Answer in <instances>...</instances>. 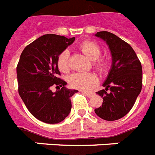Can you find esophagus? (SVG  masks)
Returning <instances> with one entry per match:
<instances>
[{
	"instance_id": "esophagus-1",
	"label": "esophagus",
	"mask_w": 155,
	"mask_h": 155,
	"mask_svg": "<svg viewBox=\"0 0 155 155\" xmlns=\"http://www.w3.org/2000/svg\"><path fill=\"white\" fill-rule=\"evenodd\" d=\"M82 93L84 94L85 96H88V98L92 97V96H93L94 95H95V93H94V92H82Z\"/></svg>"
}]
</instances>
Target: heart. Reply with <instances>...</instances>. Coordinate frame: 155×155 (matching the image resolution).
Returning a JSON list of instances; mask_svg holds the SVG:
<instances>
[{"mask_svg": "<svg viewBox=\"0 0 155 155\" xmlns=\"http://www.w3.org/2000/svg\"><path fill=\"white\" fill-rule=\"evenodd\" d=\"M79 49L92 61H94V67L100 72L107 70L109 60L106 58H100L101 48L96 42L85 40L79 45ZM57 66L59 71L67 73L70 71V52L65 49L58 55ZM69 84L72 88L80 90H88L90 87L96 85L98 83V78L92 73L77 72L69 77Z\"/></svg>", "mask_w": 155, "mask_h": 155, "instance_id": "heart-1", "label": "heart"}]
</instances>
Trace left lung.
<instances>
[{
	"label": "left lung",
	"mask_w": 155,
	"mask_h": 155,
	"mask_svg": "<svg viewBox=\"0 0 155 155\" xmlns=\"http://www.w3.org/2000/svg\"><path fill=\"white\" fill-rule=\"evenodd\" d=\"M96 36L105 41L112 55V66L103 86L96 93L103 98V104L95 109L100 117L115 121L130 111L142 89V66L129 44L107 31ZM109 91H108V90Z\"/></svg>",
	"instance_id": "8db88e82"
}]
</instances>
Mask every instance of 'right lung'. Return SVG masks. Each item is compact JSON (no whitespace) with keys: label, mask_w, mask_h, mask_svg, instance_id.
<instances>
[{"label":"right lung","mask_w":155,"mask_h":155,"mask_svg":"<svg viewBox=\"0 0 155 155\" xmlns=\"http://www.w3.org/2000/svg\"><path fill=\"white\" fill-rule=\"evenodd\" d=\"M75 38L45 34L26 46L16 67L18 91L30 114L39 121L57 124L71 112V97L78 90L67 89L59 78L58 55ZM52 86L59 88L51 92Z\"/></svg>","instance_id":"1"}]
</instances>
